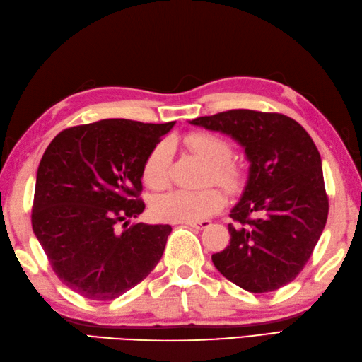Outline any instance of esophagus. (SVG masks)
Instances as JSON below:
<instances>
[{
	"instance_id": "1",
	"label": "esophagus",
	"mask_w": 362,
	"mask_h": 362,
	"mask_svg": "<svg viewBox=\"0 0 362 362\" xmlns=\"http://www.w3.org/2000/svg\"><path fill=\"white\" fill-rule=\"evenodd\" d=\"M185 225L196 228V229H204V228H209L212 223H210L209 220H202V221H188V223H185Z\"/></svg>"
}]
</instances>
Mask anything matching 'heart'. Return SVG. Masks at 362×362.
Here are the masks:
<instances>
[{"label":"heart","instance_id":"1","mask_svg":"<svg viewBox=\"0 0 362 362\" xmlns=\"http://www.w3.org/2000/svg\"><path fill=\"white\" fill-rule=\"evenodd\" d=\"M187 147L209 166V177L226 189H234L240 183V170L233 163L231 146L223 137L214 133H193L187 136ZM169 147L166 142L156 146L147 156L144 164V182L150 188L158 189L168 180ZM225 198L215 188H206L201 192H187V189H173L160 196L153 202V215L163 221L188 223L199 221L214 215L223 207Z\"/></svg>","mask_w":362,"mask_h":362}]
</instances>
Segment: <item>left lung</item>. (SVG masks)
<instances>
[{
	"label": "left lung",
	"instance_id": "1",
	"mask_svg": "<svg viewBox=\"0 0 362 362\" xmlns=\"http://www.w3.org/2000/svg\"><path fill=\"white\" fill-rule=\"evenodd\" d=\"M231 136L244 148L248 175L231 209V240L212 255L221 275L250 293H269L296 279L327 220L321 156L312 137L281 114L235 109L189 120Z\"/></svg>",
	"mask_w": 362,
	"mask_h": 362
}]
</instances>
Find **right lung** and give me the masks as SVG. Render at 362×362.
Listing matches in <instances>:
<instances>
[{"label":"right lung","mask_w":362,"mask_h":362,"mask_svg":"<svg viewBox=\"0 0 362 362\" xmlns=\"http://www.w3.org/2000/svg\"><path fill=\"white\" fill-rule=\"evenodd\" d=\"M175 122L110 118L55 136L39 163L31 223L50 266L72 291L112 300L161 259L169 225L134 223L147 156Z\"/></svg>","instance_id":"right-lung-1"}]
</instances>
